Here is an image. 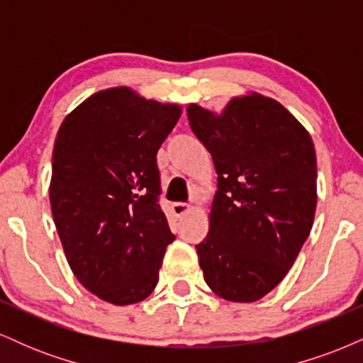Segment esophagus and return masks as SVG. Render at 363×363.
I'll list each match as a JSON object with an SVG mask.
<instances>
[{
  "mask_svg": "<svg viewBox=\"0 0 363 363\" xmlns=\"http://www.w3.org/2000/svg\"><path fill=\"white\" fill-rule=\"evenodd\" d=\"M172 211H174V215L177 216V218H181V216H184L186 213H189L191 206L187 205V203H174Z\"/></svg>",
  "mask_w": 363,
  "mask_h": 363,
  "instance_id": "1",
  "label": "esophagus"
}]
</instances>
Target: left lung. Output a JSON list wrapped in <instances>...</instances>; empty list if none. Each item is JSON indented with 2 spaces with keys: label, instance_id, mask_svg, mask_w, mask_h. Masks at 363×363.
Instances as JSON below:
<instances>
[{
  "label": "left lung",
  "instance_id": "left-lung-1",
  "mask_svg": "<svg viewBox=\"0 0 363 363\" xmlns=\"http://www.w3.org/2000/svg\"><path fill=\"white\" fill-rule=\"evenodd\" d=\"M187 119L218 174L210 230L196 245L205 281L225 301L256 302L285 278L311 234L314 143L259 94L232 99L220 116L191 104Z\"/></svg>",
  "mask_w": 363,
  "mask_h": 363
}]
</instances>
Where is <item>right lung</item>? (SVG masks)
<instances>
[{
  "mask_svg": "<svg viewBox=\"0 0 363 363\" xmlns=\"http://www.w3.org/2000/svg\"><path fill=\"white\" fill-rule=\"evenodd\" d=\"M176 104L126 86L94 94L62 121L52 152L54 225L78 281L114 306L141 302L176 239L158 205L157 152Z\"/></svg>",
  "mask_w": 363,
  "mask_h": 363,
  "instance_id": "add662e5",
  "label": "right lung"
}]
</instances>
